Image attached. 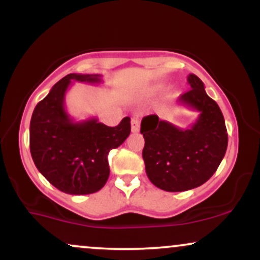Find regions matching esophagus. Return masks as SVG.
Instances as JSON below:
<instances>
[{"mask_svg":"<svg viewBox=\"0 0 260 260\" xmlns=\"http://www.w3.org/2000/svg\"><path fill=\"white\" fill-rule=\"evenodd\" d=\"M139 128H140V122L137 117H133L132 120H131V131H132L133 133H137L139 132Z\"/></svg>","mask_w":260,"mask_h":260,"instance_id":"34e87169","label":"esophagus"}]
</instances>
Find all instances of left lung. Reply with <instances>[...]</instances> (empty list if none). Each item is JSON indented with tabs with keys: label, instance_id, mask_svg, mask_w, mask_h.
Masks as SVG:
<instances>
[{
	"label": "left lung",
	"instance_id": "8db88e82",
	"mask_svg": "<svg viewBox=\"0 0 260 260\" xmlns=\"http://www.w3.org/2000/svg\"><path fill=\"white\" fill-rule=\"evenodd\" d=\"M187 82L190 90L178 98V104L199 112L190 128L181 129L156 115L145 116L140 124L148 178L166 192L202 186L215 174L228 149V131L219 105L208 96L196 74H189Z\"/></svg>",
	"mask_w": 260,
	"mask_h": 260
}]
</instances>
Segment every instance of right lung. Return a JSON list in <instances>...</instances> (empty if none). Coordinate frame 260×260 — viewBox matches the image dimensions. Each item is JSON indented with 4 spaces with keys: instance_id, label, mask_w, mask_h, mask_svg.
<instances>
[{
    "instance_id": "right-lung-1",
    "label": "right lung",
    "mask_w": 260,
    "mask_h": 260,
    "mask_svg": "<svg viewBox=\"0 0 260 260\" xmlns=\"http://www.w3.org/2000/svg\"><path fill=\"white\" fill-rule=\"evenodd\" d=\"M72 82L99 84V74L71 73L52 86L35 106L30 121V153L40 174L61 192L91 194L105 186L110 175L109 155L131 133V118L116 127L92 117L74 121L64 107Z\"/></svg>"
}]
</instances>
